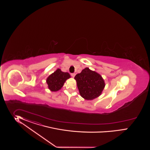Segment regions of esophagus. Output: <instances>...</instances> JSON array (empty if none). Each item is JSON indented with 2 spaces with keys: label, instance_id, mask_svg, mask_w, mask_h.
Here are the masks:
<instances>
[{
  "label": "esophagus",
  "instance_id": "obj_1",
  "mask_svg": "<svg viewBox=\"0 0 150 150\" xmlns=\"http://www.w3.org/2000/svg\"><path fill=\"white\" fill-rule=\"evenodd\" d=\"M71 75L72 77H74L75 76V73H72V74H71Z\"/></svg>",
  "mask_w": 150,
  "mask_h": 150
}]
</instances>
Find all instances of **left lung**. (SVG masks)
Returning a JSON list of instances; mask_svg holds the SVG:
<instances>
[{
  "label": "left lung",
  "instance_id": "left-lung-1",
  "mask_svg": "<svg viewBox=\"0 0 150 150\" xmlns=\"http://www.w3.org/2000/svg\"><path fill=\"white\" fill-rule=\"evenodd\" d=\"M74 79L80 95L85 100H92L99 97L105 88V81L101 75L88 68L83 69Z\"/></svg>",
  "mask_w": 150,
  "mask_h": 150
}]
</instances>
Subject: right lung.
<instances>
[{"label":"right lung","mask_w":150,"mask_h":150,"mask_svg":"<svg viewBox=\"0 0 150 150\" xmlns=\"http://www.w3.org/2000/svg\"><path fill=\"white\" fill-rule=\"evenodd\" d=\"M70 77V75L68 73H64L60 69H58L48 77L46 82L50 91L55 92L63 86L65 82Z\"/></svg>","instance_id":"1"}]
</instances>
